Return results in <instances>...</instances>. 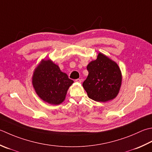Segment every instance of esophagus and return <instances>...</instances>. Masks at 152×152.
Masks as SVG:
<instances>
[{
    "label": "esophagus",
    "mask_w": 152,
    "mask_h": 152,
    "mask_svg": "<svg viewBox=\"0 0 152 152\" xmlns=\"http://www.w3.org/2000/svg\"><path fill=\"white\" fill-rule=\"evenodd\" d=\"M75 81L76 82H79V83H81L82 82V79H80V78H78V79H76Z\"/></svg>",
    "instance_id": "esophagus-1"
}]
</instances>
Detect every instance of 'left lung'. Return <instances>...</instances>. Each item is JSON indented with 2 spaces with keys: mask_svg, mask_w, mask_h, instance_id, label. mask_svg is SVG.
Masks as SVG:
<instances>
[{
  "mask_svg": "<svg viewBox=\"0 0 152 152\" xmlns=\"http://www.w3.org/2000/svg\"><path fill=\"white\" fill-rule=\"evenodd\" d=\"M87 70L88 76L82 85L89 98L96 102H105L117 96L122 76L116 62L99 53L96 60L88 65Z\"/></svg>",
  "mask_w": 152,
  "mask_h": 152,
  "instance_id": "8db88e82",
  "label": "left lung"
}]
</instances>
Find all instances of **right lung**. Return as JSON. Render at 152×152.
I'll return each instance as SVG.
<instances>
[{"label":"right lung","instance_id":"add662e5","mask_svg":"<svg viewBox=\"0 0 152 152\" xmlns=\"http://www.w3.org/2000/svg\"><path fill=\"white\" fill-rule=\"evenodd\" d=\"M32 80L35 90L41 99L53 105L63 102L68 88L74 82L49 60L42 61L34 71Z\"/></svg>","mask_w":152,"mask_h":152}]
</instances>
